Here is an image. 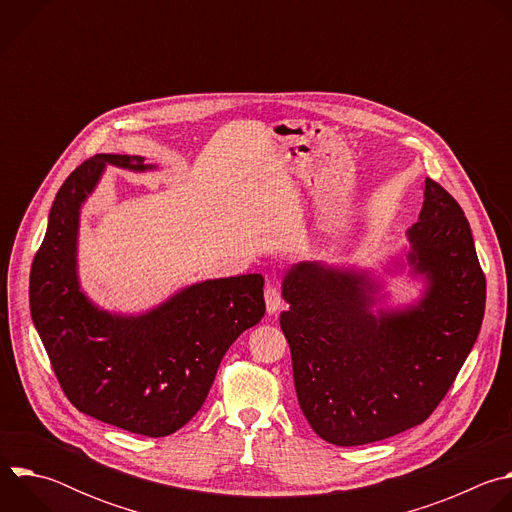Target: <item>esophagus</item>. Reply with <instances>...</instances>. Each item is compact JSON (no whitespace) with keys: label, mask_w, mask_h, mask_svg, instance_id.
I'll list each match as a JSON object with an SVG mask.
<instances>
[{"label":"esophagus","mask_w":512,"mask_h":512,"mask_svg":"<svg viewBox=\"0 0 512 512\" xmlns=\"http://www.w3.org/2000/svg\"><path fill=\"white\" fill-rule=\"evenodd\" d=\"M265 308H267V314H275L283 308V300L279 296V291L271 285L265 289Z\"/></svg>","instance_id":"obj_1"}]
</instances>
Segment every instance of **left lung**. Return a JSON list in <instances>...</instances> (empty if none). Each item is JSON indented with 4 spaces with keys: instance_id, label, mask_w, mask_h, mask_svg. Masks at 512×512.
I'll use <instances>...</instances> for the list:
<instances>
[{
    "instance_id": "left-lung-1",
    "label": "left lung",
    "mask_w": 512,
    "mask_h": 512,
    "mask_svg": "<svg viewBox=\"0 0 512 512\" xmlns=\"http://www.w3.org/2000/svg\"><path fill=\"white\" fill-rule=\"evenodd\" d=\"M379 267L302 261L285 269L279 324L300 407L334 446H362L423 423L440 405L484 318L486 279L460 204L425 178L417 223ZM401 274L415 301L386 289Z\"/></svg>"
}]
</instances>
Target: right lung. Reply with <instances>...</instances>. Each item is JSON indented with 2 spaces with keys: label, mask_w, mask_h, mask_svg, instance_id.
Returning <instances> with one entry per match:
<instances>
[{
  "label": "right lung",
  "mask_w": 512,
  "mask_h": 512,
  "mask_svg": "<svg viewBox=\"0 0 512 512\" xmlns=\"http://www.w3.org/2000/svg\"><path fill=\"white\" fill-rule=\"evenodd\" d=\"M107 166L160 170L141 156L97 154L64 180L32 263L30 312L72 405L125 431L164 437L196 415L225 352L261 322L263 275L196 281L135 314L97 306L79 277V229Z\"/></svg>",
  "instance_id": "add662e5"
}]
</instances>
